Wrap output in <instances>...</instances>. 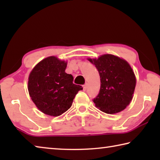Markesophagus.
<instances>
[{
  "mask_svg": "<svg viewBox=\"0 0 160 160\" xmlns=\"http://www.w3.org/2000/svg\"><path fill=\"white\" fill-rule=\"evenodd\" d=\"M87 88H88V83H85V85H83V90L85 91L87 90Z\"/></svg>",
  "mask_w": 160,
  "mask_h": 160,
  "instance_id": "34e87169",
  "label": "esophagus"
}]
</instances>
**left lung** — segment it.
<instances>
[{
  "label": "left lung",
  "mask_w": 160,
  "mask_h": 160,
  "mask_svg": "<svg viewBox=\"0 0 160 160\" xmlns=\"http://www.w3.org/2000/svg\"><path fill=\"white\" fill-rule=\"evenodd\" d=\"M99 72L100 90L92 99L102 112L113 114L125 109L132 98L136 80L127 62L111 54L89 59Z\"/></svg>",
  "instance_id": "left-lung-1"
}]
</instances>
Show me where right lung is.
Returning a JSON list of instances; mask_svg holds the SVG:
<instances>
[{
	"instance_id": "right-lung-1",
	"label": "right lung",
	"mask_w": 160,
	"mask_h": 160,
	"mask_svg": "<svg viewBox=\"0 0 160 160\" xmlns=\"http://www.w3.org/2000/svg\"><path fill=\"white\" fill-rule=\"evenodd\" d=\"M67 63L50 56L40 61L29 76L28 90L42 112L58 116L71 107L81 85L72 83L73 77L65 72Z\"/></svg>"
}]
</instances>
